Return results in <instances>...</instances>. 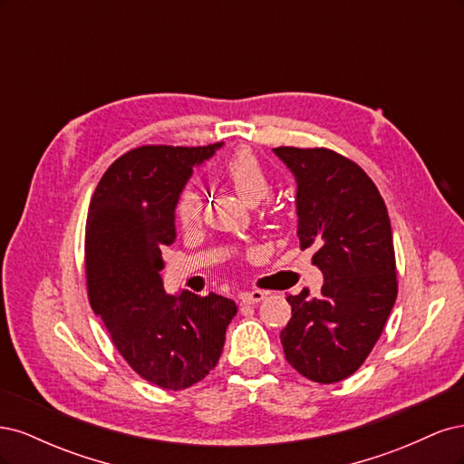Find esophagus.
Listing matches in <instances>:
<instances>
[{
    "mask_svg": "<svg viewBox=\"0 0 464 464\" xmlns=\"http://www.w3.org/2000/svg\"><path fill=\"white\" fill-rule=\"evenodd\" d=\"M266 294L261 290H251V292H244L240 296L242 304H259L261 300H265Z\"/></svg>",
    "mask_w": 464,
    "mask_h": 464,
    "instance_id": "esophagus-1",
    "label": "esophagus"
}]
</instances>
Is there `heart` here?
Segmentation results:
<instances>
[{"label": "heart", "instance_id": "obj_1", "mask_svg": "<svg viewBox=\"0 0 464 464\" xmlns=\"http://www.w3.org/2000/svg\"><path fill=\"white\" fill-rule=\"evenodd\" d=\"M222 178L228 181L234 191L249 203L257 205L271 191V178L265 170L263 162L249 149L236 150L232 157L224 160ZM201 198L195 189H184L176 199V220L181 228H195L201 220Z\"/></svg>", "mask_w": 464, "mask_h": 464}]
</instances>
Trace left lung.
<instances>
[{
	"label": "left lung",
	"mask_w": 464,
	"mask_h": 464,
	"mask_svg": "<svg viewBox=\"0 0 464 464\" xmlns=\"http://www.w3.org/2000/svg\"><path fill=\"white\" fill-rule=\"evenodd\" d=\"M296 178L300 247H314L325 283L288 296L280 331L290 366L317 383L353 375L368 358L397 300L391 220L370 176L329 149H273Z\"/></svg>",
	"instance_id": "left-lung-1"
}]
</instances>
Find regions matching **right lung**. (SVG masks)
Segmentation results:
<instances>
[{"label":"right lung","instance_id":"right-lung-1","mask_svg":"<svg viewBox=\"0 0 464 464\" xmlns=\"http://www.w3.org/2000/svg\"><path fill=\"white\" fill-rule=\"evenodd\" d=\"M222 143L137 147L111 164L91 199L85 234L89 300L135 373L168 391L217 366L237 307L210 292L162 286V249L176 240V199Z\"/></svg>","mask_w":464,"mask_h":464}]
</instances>
